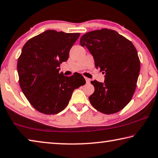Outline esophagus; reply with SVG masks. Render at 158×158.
<instances>
[{"mask_svg": "<svg viewBox=\"0 0 158 158\" xmlns=\"http://www.w3.org/2000/svg\"><path fill=\"white\" fill-rule=\"evenodd\" d=\"M85 81H86V83L87 84H89L90 83V79H89V78H87V77H85Z\"/></svg>", "mask_w": 158, "mask_h": 158, "instance_id": "esophagus-1", "label": "esophagus"}]
</instances>
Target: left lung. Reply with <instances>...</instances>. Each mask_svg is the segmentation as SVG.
Segmentation results:
<instances>
[{
	"label": "left lung",
	"mask_w": 158,
	"mask_h": 158,
	"mask_svg": "<svg viewBox=\"0 0 158 158\" xmlns=\"http://www.w3.org/2000/svg\"><path fill=\"white\" fill-rule=\"evenodd\" d=\"M105 74V81H91L95 91L89 98L96 110L105 114L116 113L132 100L140 71V60L132 42L116 31L103 28L89 32L80 39Z\"/></svg>",
	"instance_id": "8db88e82"
}]
</instances>
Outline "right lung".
I'll return each instance as SVG.
<instances>
[{"label": "right lung", "instance_id": "1", "mask_svg": "<svg viewBox=\"0 0 158 158\" xmlns=\"http://www.w3.org/2000/svg\"><path fill=\"white\" fill-rule=\"evenodd\" d=\"M80 33L47 30L26 42L17 62L19 85L33 107L44 114H56L68 106L74 89L85 84L81 74L66 77L60 64Z\"/></svg>", "mask_w": 158, "mask_h": 158}]
</instances>
